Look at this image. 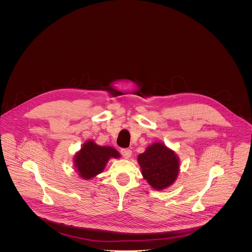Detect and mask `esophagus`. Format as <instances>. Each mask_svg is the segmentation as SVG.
Returning <instances> with one entry per match:
<instances>
[{
    "mask_svg": "<svg viewBox=\"0 0 252 252\" xmlns=\"http://www.w3.org/2000/svg\"><path fill=\"white\" fill-rule=\"evenodd\" d=\"M120 152H121V155H122L125 159L130 158V157H131V155H132V151H131L130 149H127V148H123V149H121V150H120Z\"/></svg>",
    "mask_w": 252,
    "mask_h": 252,
    "instance_id": "obj_1",
    "label": "esophagus"
}]
</instances>
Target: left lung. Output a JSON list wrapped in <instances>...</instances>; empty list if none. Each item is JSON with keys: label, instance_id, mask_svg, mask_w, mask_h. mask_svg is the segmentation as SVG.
<instances>
[{"label": "left lung", "instance_id": "1", "mask_svg": "<svg viewBox=\"0 0 252 252\" xmlns=\"http://www.w3.org/2000/svg\"><path fill=\"white\" fill-rule=\"evenodd\" d=\"M138 162L144 180L156 190L171 186L180 173L179 156L163 143L148 145L138 156Z\"/></svg>", "mask_w": 252, "mask_h": 252}]
</instances>
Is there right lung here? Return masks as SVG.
Masks as SVG:
<instances>
[{
  "label": "right lung",
  "mask_w": 252,
  "mask_h": 252,
  "mask_svg": "<svg viewBox=\"0 0 252 252\" xmlns=\"http://www.w3.org/2000/svg\"><path fill=\"white\" fill-rule=\"evenodd\" d=\"M110 158H120L119 152L111 146H101L88 140L73 156L75 172L83 180H89L101 174Z\"/></svg>",
  "instance_id": "add662e5"
}]
</instances>
